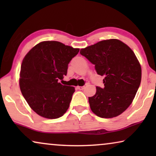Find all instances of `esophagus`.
I'll list each match as a JSON object with an SVG mask.
<instances>
[{"mask_svg": "<svg viewBox=\"0 0 156 156\" xmlns=\"http://www.w3.org/2000/svg\"><path fill=\"white\" fill-rule=\"evenodd\" d=\"M76 88H77L79 90H83V89H84V87H80V86H79V87H76Z\"/></svg>", "mask_w": 156, "mask_h": 156, "instance_id": "1", "label": "esophagus"}]
</instances>
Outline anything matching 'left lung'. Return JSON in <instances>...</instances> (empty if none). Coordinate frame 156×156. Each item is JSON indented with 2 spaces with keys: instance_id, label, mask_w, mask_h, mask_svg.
<instances>
[{
  "instance_id": "1",
  "label": "left lung",
  "mask_w": 156,
  "mask_h": 156,
  "mask_svg": "<svg viewBox=\"0 0 156 156\" xmlns=\"http://www.w3.org/2000/svg\"><path fill=\"white\" fill-rule=\"evenodd\" d=\"M104 76V88L97 87L89 103L94 114L113 118L124 112L133 101L141 81V67L133 50L116 39L102 40L80 50Z\"/></svg>"
}]
</instances>
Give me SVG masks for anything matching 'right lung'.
<instances>
[{
	"label": "right lung",
	"mask_w": 156,
	"mask_h": 156,
	"mask_svg": "<svg viewBox=\"0 0 156 156\" xmlns=\"http://www.w3.org/2000/svg\"><path fill=\"white\" fill-rule=\"evenodd\" d=\"M79 51L57 41H44L25 56L19 80L20 91L40 116L57 119L67 111L75 89L58 80L67 75L68 64Z\"/></svg>",
	"instance_id": "1"
}]
</instances>
